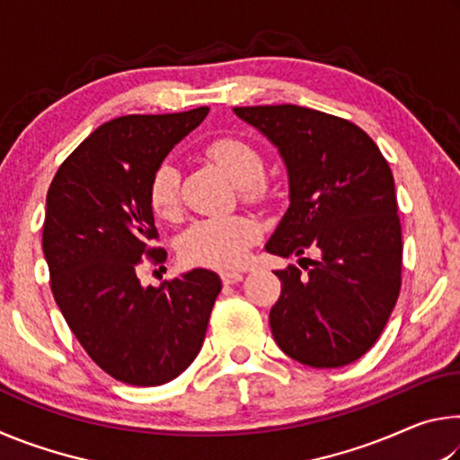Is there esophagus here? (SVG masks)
I'll use <instances>...</instances> for the list:
<instances>
[{
    "label": "esophagus",
    "mask_w": 460,
    "mask_h": 460,
    "mask_svg": "<svg viewBox=\"0 0 460 460\" xmlns=\"http://www.w3.org/2000/svg\"><path fill=\"white\" fill-rule=\"evenodd\" d=\"M221 279H223V284H237L243 279V274L237 270H225V271H221Z\"/></svg>",
    "instance_id": "34e87169"
}]
</instances>
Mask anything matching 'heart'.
<instances>
[{
    "label": "heart",
    "instance_id": "1",
    "mask_svg": "<svg viewBox=\"0 0 460 460\" xmlns=\"http://www.w3.org/2000/svg\"><path fill=\"white\" fill-rule=\"evenodd\" d=\"M207 155L223 168L241 189L255 190L263 178L260 154L243 139L219 137L207 146ZM181 172L164 162L150 181V202L158 217H174L178 211ZM258 237V225L249 217H211L190 225L181 239V253L189 263L211 268H231L245 258L249 245Z\"/></svg>",
    "mask_w": 460,
    "mask_h": 460
}]
</instances>
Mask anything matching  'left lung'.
I'll return each instance as SVG.
<instances>
[{
  "label": "left lung",
  "mask_w": 460,
  "mask_h": 460,
  "mask_svg": "<svg viewBox=\"0 0 460 460\" xmlns=\"http://www.w3.org/2000/svg\"><path fill=\"white\" fill-rule=\"evenodd\" d=\"M278 147L288 205L266 252L310 248L306 276L278 270L270 326L282 351L310 367H342L379 339L402 286V227L392 170L355 123L298 105L233 107ZM301 260L298 263L301 266Z\"/></svg>",
  "instance_id": "1"
}]
</instances>
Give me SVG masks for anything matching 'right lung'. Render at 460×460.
<instances>
[{
    "mask_svg": "<svg viewBox=\"0 0 460 460\" xmlns=\"http://www.w3.org/2000/svg\"><path fill=\"white\" fill-rule=\"evenodd\" d=\"M208 107L123 115L99 126L62 162L46 194L42 231L54 300L84 351L129 385H162L189 367L207 334L221 278L197 268L142 286L144 258L166 260L150 181Z\"/></svg>",
    "mask_w": 460,
    "mask_h": 460,
    "instance_id": "obj_1",
    "label": "right lung"
}]
</instances>
